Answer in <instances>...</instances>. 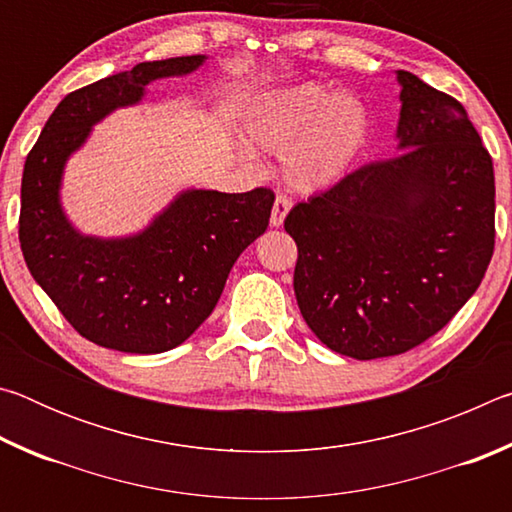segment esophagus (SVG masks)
<instances>
[{"mask_svg": "<svg viewBox=\"0 0 512 512\" xmlns=\"http://www.w3.org/2000/svg\"><path fill=\"white\" fill-rule=\"evenodd\" d=\"M289 210H291L289 198L277 196L275 203H273V212H271V225H273V228H280V225L284 223V216L289 214Z\"/></svg>", "mask_w": 512, "mask_h": 512, "instance_id": "34e87169", "label": "esophagus"}]
</instances>
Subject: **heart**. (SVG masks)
<instances>
[{
    "label": "heart",
    "instance_id": "1",
    "mask_svg": "<svg viewBox=\"0 0 512 512\" xmlns=\"http://www.w3.org/2000/svg\"><path fill=\"white\" fill-rule=\"evenodd\" d=\"M370 112L357 94L300 83L266 92L244 112L248 149L284 155L289 185L302 194L332 187L361 158Z\"/></svg>",
    "mask_w": 512,
    "mask_h": 512
}]
</instances>
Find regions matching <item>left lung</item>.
<instances>
[{
	"instance_id": "left-lung-1",
	"label": "left lung",
	"mask_w": 512,
	"mask_h": 512,
	"mask_svg": "<svg viewBox=\"0 0 512 512\" xmlns=\"http://www.w3.org/2000/svg\"><path fill=\"white\" fill-rule=\"evenodd\" d=\"M397 155L298 203L300 314L329 350L395 357L440 332L495 250V171L465 108L397 69Z\"/></svg>"
}]
</instances>
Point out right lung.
<instances>
[{
	"mask_svg": "<svg viewBox=\"0 0 512 512\" xmlns=\"http://www.w3.org/2000/svg\"><path fill=\"white\" fill-rule=\"evenodd\" d=\"M205 56L135 65L69 92L51 112L22 173L24 262L76 332L101 348L160 354L187 341L219 302L237 257L264 235L275 194L187 189L133 237L81 235L60 207L69 155L151 81L192 74Z\"/></svg>",
	"mask_w": 512,
	"mask_h": 512,
	"instance_id": "1",
	"label": "right lung"
}]
</instances>
